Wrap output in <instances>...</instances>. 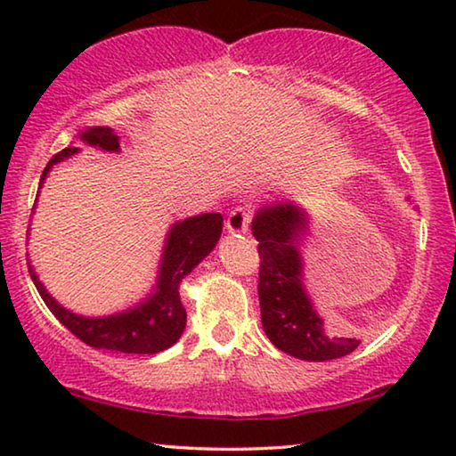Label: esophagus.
Segmentation results:
<instances>
[{
    "label": "esophagus",
    "mask_w": 456,
    "mask_h": 456,
    "mask_svg": "<svg viewBox=\"0 0 456 456\" xmlns=\"http://www.w3.org/2000/svg\"><path fill=\"white\" fill-rule=\"evenodd\" d=\"M251 223V215L243 207H235L227 217V231L229 233H247Z\"/></svg>",
    "instance_id": "esophagus-1"
}]
</instances>
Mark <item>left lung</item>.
<instances>
[{"mask_svg": "<svg viewBox=\"0 0 456 456\" xmlns=\"http://www.w3.org/2000/svg\"><path fill=\"white\" fill-rule=\"evenodd\" d=\"M307 229V215L293 203L259 209L251 223L259 251L261 323L275 348L293 358L326 362L358 348L354 338H328L302 283L299 239Z\"/></svg>", "mask_w": 456, "mask_h": 456, "instance_id": "8db88e82", "label": "left lung"}]
</instances>
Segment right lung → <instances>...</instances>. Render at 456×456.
Instances as JSON below:
<instances>
[{
	"mask_svg": "<svg viewBox=\"0 0 456 456\" xmlns=\"http://www.w3.org/2000/svg\"><path fill=\"white\" fill-rule=\"evenodd\" d=\"M80 141L90 146H98L102 151H120L118 136L114 134V130L106 126L84 130ZM78 151L80 149H76V146H68V149L53 154L42 173L40 189L50 168ZM221 229L223 217L219 213H205L175 223L173 229L168 231L154 293H151V297H146L144 302L133 307V310L106 315V318H84V315L72 314L66 307H61L45 291L42 281L34 273L32 265L28 264V267L44 304L50 307V312L56 315L61 326H66L84 344L98 350L157 354L171 348L176 339L181 338L184 323H187V312H184L181 304L179 285L183 277L189 275L213 251V247L217 245L221 237Z\"/></svg>",
	"mask_w": 456,
	"mask_h": 456,
	"instance_id": "obj_1",
	"label": "right lung"
}]
</instances>
